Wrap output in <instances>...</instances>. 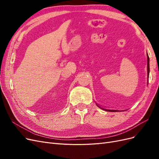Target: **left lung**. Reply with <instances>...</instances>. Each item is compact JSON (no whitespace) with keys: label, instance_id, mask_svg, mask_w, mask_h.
<instances>
[{"label":"left lung","instance_id":"1","mask_svg":"<svg viewBox=\"0 0 159 159\" xmlns=\"http://www.w3.org/2000/svg\"><path fill=\"white\" fill-rule=\"evenodd\" d=\"M147 70H148V75H149V57H148V54H147ZM98 107H99V106H98ZM101 108V107H100ZM106 111H111V112H115V111H117V110H110V109H105Z\"/></svg>","mask_w":159,"mask_h":159}]
</instances>
